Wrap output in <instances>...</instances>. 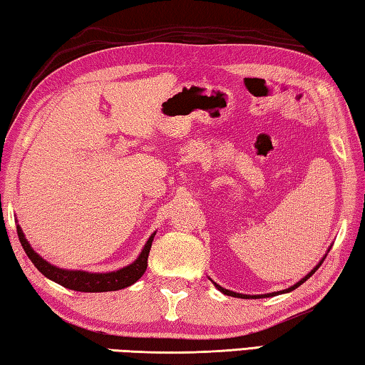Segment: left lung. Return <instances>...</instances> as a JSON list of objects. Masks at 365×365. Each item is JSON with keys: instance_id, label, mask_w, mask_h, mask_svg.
<instances>
[{"instance_id": "left-lung-1", "label": "left lung", "mask_w": 365, "mask_h": 365, "mask_svg": "<svg viewBox=\"0 0 365 365\" xmlns=\"http://www.w3.org/2000/svg\"><path fill=\"white\" fill-rule=\"evenodd\" d=\"M325 259V257H324ZM324 259H322V261H320L317 265H316V267H314L311 272H309V274L304 277V279H301L298 283H296V285H293V287H289V288H287V289H282V292H277V293H267V294H257V296H250V294H242V293H235V292H230V289H225V288H222L220 285H217V283H214V285H215V288H217L219 289V292H222V293H224V294H227V296H233V298H243V299H250V298H252V299H255V298H270V296H277V294H282V293H288V292H293V289L294 288H298L299 285H302V283H304L307 279H309V277H311L312 274H314V272H316L319 267H320V265H322V262H324Z\"/></svg>"}]
</instances>
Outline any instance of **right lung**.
<instances>
[{"instance_id": "1", "label": "right lung", "mask_w": 365, "mask_h": 365, "mask_svg": "<svg viewBox=\"0 0 365 365\" xmlns=\"http://www.w3.org/2000/svg\"><path fill=\"white\" fill-rule=\"evenodd\" d=\"M17 235H19V242L22 245L24 251L29 256L30 261L38 269L46 279L59 283L73 292H83V293H101V292H115V289H122L125 287L133 285L141 275L145 274L148 267V256H150L151 243L154 235L153 233L150 240H148L143 251L140 252V256L135 259V261L127 265V267L119 269L115 272H106V274H91V272H83V270H66L54 267L45 259L40 257L36 252L32 250V246L26 240V235L22 233V228L17 225Z\"/></svg>"}]
</instances>
